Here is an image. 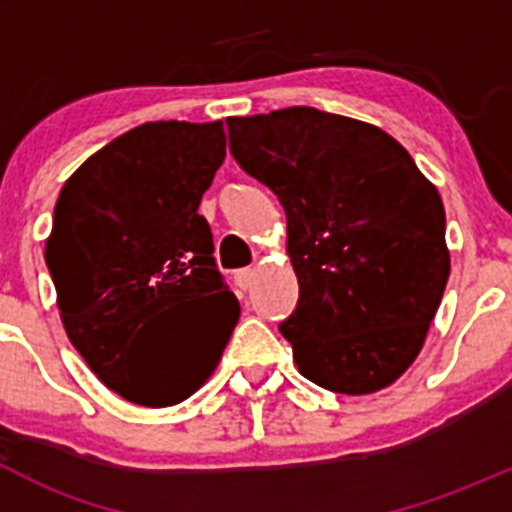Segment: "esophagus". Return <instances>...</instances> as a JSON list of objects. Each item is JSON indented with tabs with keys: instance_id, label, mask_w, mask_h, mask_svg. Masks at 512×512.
Returning a JSON list of instances; mask_svg holds the SVG:
<instances>
[{
	"instance_id": "obj_1",
	"label": "esophagus",
	"mask_w": 512,
	"mask_h": 512,
	"mask_svg": "<svg viewBox=\"0 0 512 512\" xmlns=\"http://www.w3.org/2000/svg\"><path fill=\"white\" fill-rule=\"evenodd\" d=\"M252 280H255V270H252V267H242V270L235 272V285L240 289L250 287Z\"/></svg>"
}]
</instances>
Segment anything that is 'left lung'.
Listing matches in <instances>:
<instances>
[{
	"mask_svg": "<svg viewBox=\"0 0 512 512\" xmlns=\"http://www.w3.org/2000/svg\"><path fill=\"white\" fill-rule=\"evenodd\" d=\"M230 151L287 213L299 374L364 396L421 354L451 275L436 185L379 126L307 106L230 116Z\"/></svg>",
	"mask_w": 512,
	"mask_h": 512,
	"instance_id": "8db88e82",
	"label": "left lung"
}]
</instances>
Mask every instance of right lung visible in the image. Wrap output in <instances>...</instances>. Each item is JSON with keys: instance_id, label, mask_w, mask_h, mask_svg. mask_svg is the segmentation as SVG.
Masks as SVG:
<instances>
[{"instance_id": "add662e5", "label": "right lung", "mask_w": 512, "mask_h": 512, "mask_svg": "<svg viewBox=\"0 0 512 512\" xmlns=\"http://www.w3.org/2000/svg\"><path fill=\"white\" fill-rule=\"evenodd\" d=\"M223 160V121L143 123L86 158L56 200L44 257L61 324L131 404L193 396L240 317L198 215Z\"/></svg>"}]
</instances>
